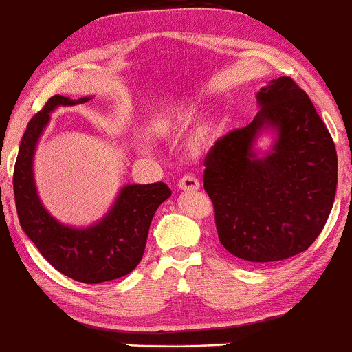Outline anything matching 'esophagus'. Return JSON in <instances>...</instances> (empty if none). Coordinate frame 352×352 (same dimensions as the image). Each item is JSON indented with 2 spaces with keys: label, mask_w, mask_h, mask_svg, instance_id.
Masks as SVG:
<instances>
[{
  "label": "esophagus",
  "mask_w": 352,
  "mask_h": 352,
  "mask_svg": "<svg viewBox=\"0 0 352 352\" xmlns=\"http://www.w3.org/2000/svg\"><path fill=\"white\" fill-rule=\"evenodd\" d=\"M179 188L180 190H199L200 188V182L197 177L193 175H185L182 177L179 182Z\"/></svg>",
  "instance_id": "obj_1"
}]
</instances>
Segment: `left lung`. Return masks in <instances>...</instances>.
<instances>
[{
    "instance_id": "left-lung-1",
    "label": "left lung",
    "mask_w": 352,
    "mask_h": 352,
    "mask_svg": "<svg viewBox=\"0 0 352 352\" xmlns=\"http://www.w3.org/2000/svg\"><path fill=\"white\" fill-rule=\"evenodd\" d=\"M256 100L261 109L252 122L210 148L204 188L225 250L266 265L308 250L324 228L336 195L338 155L328 127L292 78L273 79ZM266 128L277 139L260 157L252 145Z\"/></svg>"
}]
</instances>
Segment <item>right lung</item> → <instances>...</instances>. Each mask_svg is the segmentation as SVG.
Segmentation results:
<instances>
[{
    "mask_svg": "<svg viewBox=\"0 0 352 352\" xmlns=\"http://www.w3.org/2000/svg\"><path fill=\"white\" fill-rule=\"evenodd\" d=\"M89 99L52 96L30 120L16 159L13 188L19 223L39 253L66 276L96 285L125 276L139 265L155 210L172 195V190L164 182L125 185L106 217L87 228L63 225L43 207L33 173L39 137L56 107L76 106Z\"/></svg>",
    "mask_w": 352,
    "mask_h": 352,
    "instance_id": "1",
    "label": "right lung"
}]
</instances>
